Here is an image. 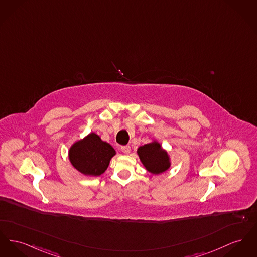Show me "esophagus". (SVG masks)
I'll return each mask as SVG.
<instances>
[{
	"label": "esophagus",
	"instance_id": "esophagus-1",
	"mask_svg": "<svg viewBox=\"0 0 257 257\" xmlns=\"http://www.w3.org/2000/svg\"><path fill=\"white\" fill-rule=\"evenodd\" d=\"M121 151H123V153L128 154V153H130L131 148H130V146H122L121 147Z\"/></svg>",
	"mask_w": 257,
	"mask_h": 257
}]
</instances>
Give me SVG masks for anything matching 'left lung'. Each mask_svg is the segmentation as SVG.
Returning <instances> with one entry per match:
<instances>
[{
	"label": "left lung",
	"mask_w": 257,
	"mask_h": 257,
	"mask_svg": "<svg viewBox=\"0 0 257 257\" xmlns=\"http://www.w3.org/2000/svg\"><path fill=\"white\" fill-rule=\"evenodd\" d=\"M138 154L144 166L149 172L158 175L170 167L169 156L165 151L161 149L160 144L153 142L138 149Z\"/></svg>",
	"instance_id": "obj_1"
}]
</instances>
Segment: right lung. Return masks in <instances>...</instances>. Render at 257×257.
I'll return each instance as SVG.
<instances>
[{
	"instance_id": "1",
	"label": "right lung",
	"mask_w": 257,
	"mask_h": 257,
	"mask_svg": "<svg viewBox=\"0 0 257 257\" xmlns=\"http://www.w3.org/2000/svg\"><path fill=\"white\" fill-rule=\"evenodd\" d=\"M115 154L113 148L95 133L74 144L69 151L72 165L86 176H100L106 170L111 157Z\"/></svg>"
}]
</instances>
